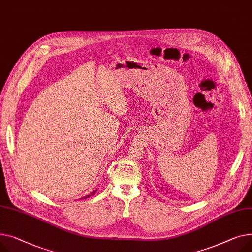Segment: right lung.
<instances>
[{
    "label": "right lung",
    "mask_w": 252,
    "mask_h": 252,
    "mask_svg": "<svg viewBox=\"0 0 252 252\" xmlns=\"http://www.w3.org/2000/svg\"><path fill=\"white\" fill-rule=\"evenodd\" d=\"M96 192V190H94L93 192H91V193H89V194H87V195H85L84 197H81V199H83V198H87V197H89V196H91V195H93L94 193Z\"/></svg>",
    "instance_id": "add662e5"
}]
</instances>
